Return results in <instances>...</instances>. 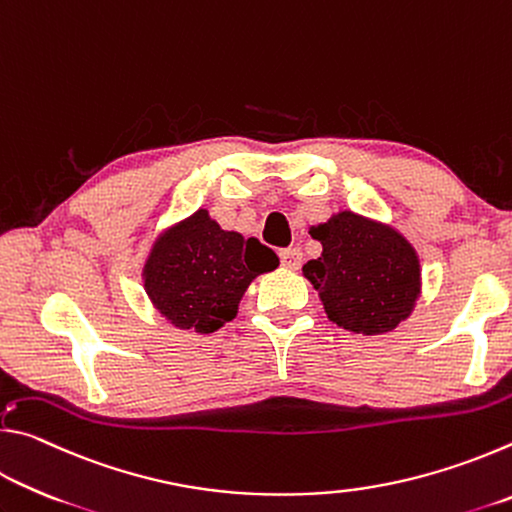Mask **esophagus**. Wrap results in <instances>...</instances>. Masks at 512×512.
<instances>
[{"label":"esophagus","instance_id":"34e87169","mask_svg":"<svg viewBox=\"0 0 512 512\" xmlns=\"http://www.w3.org/2000/svg\"><path fill=\"white\" fill-rule=\"evenodd\" d=\"M280 262L284 268H289V271H296L302 264V250L298 246H291V248H282L280 250Z\"/></svg>","mask_w":512,"mask_h":512}]
</instances>
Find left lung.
I'll return each instance as SVG.
<instances>
[{"instance_id": "left-lung-1", "label": "left lung", "mask_w": 512, "mask_h": 512, "mask_svg": "<svg viewBox=\"0 0 512 512\" xmlns=\"http://www.w3.org/2000/svg\"><path fill=\"white\" fill-rule=\"evenodd\" d=\"M309 235L323 244V253L309 259L302 273L329 320L357 334H381L411 314L420 264L402 235L352 212H339Z\"/></svg>"}]
</instances>
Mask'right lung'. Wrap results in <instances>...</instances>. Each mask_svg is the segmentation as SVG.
<instances>
[{"instance_id":"right-lung-1","label":"right lung","mask_w":512,"mask_h":512,"mask_svg":"<svg viewBox=\"0 0 512 512\" xmlns=\"http://www.w3.org/2000/svg\"><path fill=\"white\" fill-rule=\"evenodd\" d=\"M277 264L280 259L262 241L221 230L198 210L155 241L144 287L173 325L210 334L237 316L248 284Z\"/></svg>"}]
</instances>
